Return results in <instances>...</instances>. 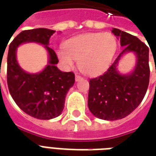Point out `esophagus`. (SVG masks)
I'll return each mask as SVG.
<instances>
[{"label": "esophagus", "mask_w": 156, "mask_h": 156, "mask_svg": "<svg viewBox=\"0 0 156 156\" xmlns=\"http://www.w3.org/2000/svg\"><path fill=\"white\" fill-rule=\"evenodd\" d=\"M82 78H83V77H81L80 75L76 74V76H75V80H76V81H77V82L79 81V80H81Z\"/></svg>", "instance_id": "1"}]
</instances>
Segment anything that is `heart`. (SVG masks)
<instances>
[{
    "label": "heart",
    "mask_w": 156,
    "mask_h": 156,
    "mask_svg": "<svg viewBox=\"0 0 156 156\" xmlns=\"http://www.w3.org/2000/svg\"><path fill=\"white\" fill-rule=\"evenodd\" d=\"M117 49V41L110 32H96L78 36L64 43L58 57L67 68H72L78 61L80 71L88 75H96L105 71L111 64Z\"/></svg>",
    "instance_id": "heart-1"
}]
</instances>
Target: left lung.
<instances>
[{
    "instance_id": "obj_1",
    "label": "left lung",
    "mask_w": 156,
    "mask_h": 156,
    "mask_svg": "<svg viewBox=\"0 0 156 156\" xmlns=\"http://www.w3.org/2000/svg\"><path fill=\"white\" fill-rule=\"evenodd\" d=\"M112 32L125 47L104 74L89 80L88 105L93 115L105 120H117L131 114L140 105L150 82L149 48L144 42L119 29ZM133 51L137 63L131 75H122L117 71V62L124 52Z\"/></svg>"
}]
</instances>
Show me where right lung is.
<instances>
[{"label": "right lung", "mask_w": 156, "mask_h": 156, "mask_svg": "<svg viewBox=\"0 0 156 156\" xmlns=\"http://www.w3.org/2000/svg\"><path fill=\"white\" fill-rule=\"evenodd\" d=\"M54 32L47 28L22 31L9 46L6 76L10 94L22 111L38 119H51L61 115L67 93L75 82L73 72H62L56 66L57 54L48 46ZM30 41L45 44L49 54L48 65L39 74L26 73L16 61V48Z\"/></svg>", "instance_id": "add662e5"}]
</instances>
